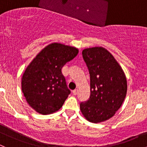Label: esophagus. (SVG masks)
I'll return each mask as SVG.
<instances>
[{
	"instance_id": "obj_1",
	"label": "esophagus",
	"mask_w": 147,
	"mask_h": 147,
	"mask_svg": "<svg viewBox=\"0 0 147 147\" xmlns=\"http://www.w3.org/2000/svg\"><path fill=\"white\" fill-rule=\"evenodd\" d=\"M78 92H79V90H78V89H75V90H73V91H72V93H73L74 95H76V94H78Z\"/></svg>"
}]
</instances>
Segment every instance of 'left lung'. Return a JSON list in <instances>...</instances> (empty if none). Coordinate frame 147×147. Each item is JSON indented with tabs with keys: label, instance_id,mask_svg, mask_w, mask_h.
Here are the masks:
<instances>
[{
	"label": "left lung",
	"instance_id": "obj_1",
	"mask_svg": "<svg viewBox=\"0 0 147 147\" xmlns=\"http://www.w3.org/2000/svg\"><path fill=\"white\" fill-rule=\"evenodd\" d=\"M82 53L90 75V97L80 104L81 112L90 122H102L112 117L122 105L127 91V78L107 49L89 47Z\"/></svg>",
	"mask_w": 147,
	"mask_h": 147
}]
</instances>
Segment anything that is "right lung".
<instances>
[{"mask_svg":"<svg viewBox=\"0 0 147 147\" xmlns=\"http://www.w3.org/2000/svg\"><path fill=\"white\" fill-rule=\"evenodd\" d=\"M79 53L77 47L53 42L44 47L26 67L21 87L28 105L41 115L58 111L70 90L62 67Z\"/></svg>","mask_w":147,"mask_h":147,"instance_id":"right-lung-1","label":"right lung"}]
</instances>
